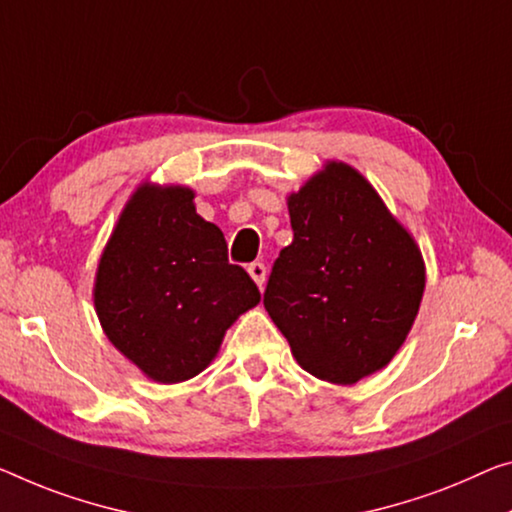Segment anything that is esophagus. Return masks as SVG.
Returning a JSON list of instances; mask_svg holds the SVG:
<instances>
[{"mask_svg":"<svg viewBox=\"0 0 512 512\" xmlns=\"http://www.w3.org/2000/svg\"><path fill=\"white\" fill-rule=\"evenodd\" d=\"M247 272L251 274V279L256 281V286L263 290V286H265V279H267V270H265V265L263 263H249V267H247Z\"/></svg>","mask_w":512,"mask_h":512,"instance_id":"obj_1","label":"esophagus"}]
</instances>
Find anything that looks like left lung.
Instances as JSON below:
<instances>
[{
	"instance_id": "obj_1",
	"label": "left lung",
	"mask_w": 512,
	"mask_h": 512,
	"mask_svg": "<svg viewBox=\"0 0 512 512\" xmlns=\"http://www.w3.org/2000/svg\"><path fill=\"white\" fill-rule=\"evenodd\" d=\"M293 242L281 249L265 309L306 373L355 384L380 371L419 313L426 265L373 185L327 162L288 196Z\"/></svg>"
}]
</instances>
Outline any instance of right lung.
<instances>
[{
    "mask_svg": "<svg viewBox=\"0 0 512 512\" xmlns=\"http://www.w3.org/2000/svg\"><path fill=\"white\" fill-rule=\"evenodd\" d=\"M258 302L256 283L229 263L224 233L196 215L190 187H137L93 286L100 325L121 355L155 382H185Z\"/></svg>",
    "mask_w": 512,
    "mask_h": 512,
    "instance_id": "right-lung-1",
    "label": "right lung"
}]
</instances>
